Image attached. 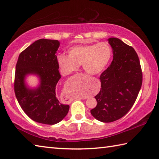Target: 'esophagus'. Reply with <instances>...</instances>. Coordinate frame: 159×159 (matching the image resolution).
<instances>
[{
  "mask_svg": "<svg viewBox=\"0 0 159 159\" xmlns=\"http://www.w3.org/2000/svg\"><path fill=\"white\" fill-rule=\"evenodd\" d=\"M81 99H87V97H83V98H81Z\"/></svg>",
  "mask_w": 159,
  "mask_h": 159,
  "instance_id": "34e87169",
  "label": "esophagus"
}]
</instances>
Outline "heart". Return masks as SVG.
<instances>
[{"label": "heart", "instance_id": "heart-1", "mask_svg": "<svg viewBox=\"0 0 159 159\" xmlns=\"http://www.w3.org/2000/svg\"><path fill=\"white\" fill-rule=\"evenodd\" d=\"M111 55L110 46L107 43L102 42L71 47L68 50V55L58 56L57 62L65 75L76 71L80 65L87 74L97 75L106 68Z\"/></svg>", "mask_w": 159, "mask_h": 159}]
</instances>
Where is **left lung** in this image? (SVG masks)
Wrapping results in <instances>:
<instances>
[{
    "label": "left lung",
    "instance_id": "8db88e82",
    "mask_svg": "<svg viewBox=\"0 0 159 159\" xmlns=\"http://www.w3.org/2000/svg\"><path fill=\"white\" fill-rule=\"evenodd\" d=\"M113 61L101 74V88L95 96L96 107L90 111L96 120L110 123L122 118L136 101L141 89L143 75L134 49L117 38L108 39Z\"/></svg>",
    "mask_w": 159,
    "mask_h": 159
}]
</instances>
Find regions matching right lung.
<instances>
[{
    "label": "right lung",
    "instance_id": "right-lung-1",
    "mask_svg": "<svg viewBox=\"0 0 159 159\" xmlns=\"http://www.w3.org/2000/svg\"><path fill=\"white\" fill-rule=\"evenodd\" d=\"M60 42L39 39L22 52L16 66L14 92L21 108L37 123L54 125L63 120L69 111V105L62 104L56 94L61 78L56 56ZM36 75L39 84L30 88L26 77Z\"/></svg>",
    "mask_w": 159,
    "mask_h": 159
}]
</instances>
